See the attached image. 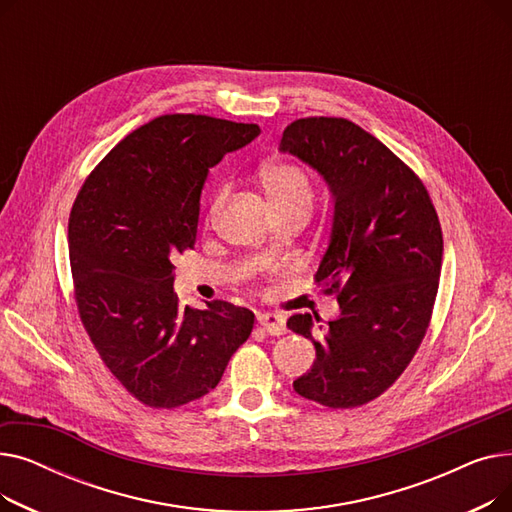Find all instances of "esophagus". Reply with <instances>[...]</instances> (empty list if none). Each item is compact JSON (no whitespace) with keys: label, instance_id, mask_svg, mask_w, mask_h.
Segmentation results:
<instances>
[{"label":"esophagus","instance_id":"1","mask_svg":"<svg viewBox=\"0 0 512 512\" xmlns=\"http://www.w3.org/2000/svg\"><path fill=\"white\" fill-rule=\"evenodd\" d=\"M257 321L270 336H280L286 332V319L278 313H259Z\"/></svg>","mask_w":512,"mask_h":512}]
</instances>
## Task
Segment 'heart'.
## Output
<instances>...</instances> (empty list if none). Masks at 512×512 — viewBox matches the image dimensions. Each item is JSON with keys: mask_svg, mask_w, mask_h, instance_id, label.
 <instances>
[{"mask_svg": "<svg viewBox=\"0 0 512 512\" xmlns=\"http://www.w3.org/2000/svg\"><path fill=\"white\" fill-rule=\"evenodd\" d=\"M261 184L267 197L274 203L276 209L286 207H305L309 209L313 203V184L303 166L294 161H270L261 170ZM228 199V186H222L213 195L207 209V224L218 218L224 203Z\"/></svg>", "mask_w": 512, "mask_h": 512, "instance_id": "obj_1", "label": "heart"}]
</instances>
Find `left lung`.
Wrapping results in <instances>:
<instances>
[{
	"label": "left lung",
	"mask_w": 512,
	"mask_h": 512,
	"mask_svg": "<svg viewBox=\"0 0 512 512\" xmlns=\"http://www.w3.org/2000/svg\"><path fill=\"white\" fill-rule=\"evenodd\" d=\"M280 151L317 170L334 197L315 284L340 305L317 336L309 313L288 319L317 357L292 386L330 409L361 407L400 378L427 332L444 251L438 213L405 161L351 120H294Z\"/></svg>",
	"instance_id": "obj_1"
}]
</instances>
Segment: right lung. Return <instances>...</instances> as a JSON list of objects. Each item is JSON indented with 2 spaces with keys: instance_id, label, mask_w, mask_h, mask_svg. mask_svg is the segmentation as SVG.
<instances>
[{
  "instance_id": "1",
  "label": "right lung",
  "mask_w": 512,
  "mask_h": 512,
  "mask_svg": "<svg viewBox=\"0 0 512 512\" xmlns=\"http://www.w3.org/2000/svg\"><path fill=\"white\" fill-rule=\"evenodd\" d=\"M259 132L211 116H159L99 161L72 205L80 321L105 367L151 409H176L213 390L253 332L245 307H178L172 259L195 247L209 168Z\"/></svg>"
}]
</instances>
